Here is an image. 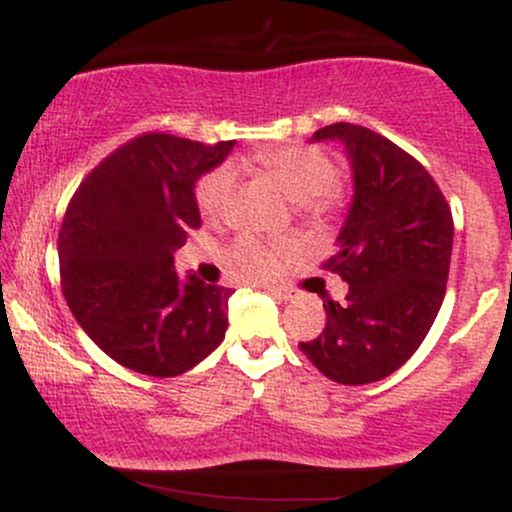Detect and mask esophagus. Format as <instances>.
<instances>
[{
	"label": "esophagus",
	"instance_id": "34e87169",
	"mask_svg": "<svg viewBox=\"0 0 512 512\" xmlns=\"http://www.w3.org/2000/svg\"><path fill=\"white\" fill-rule=\"evenodd\" d=\"M262 289H267V291L272 293V296H276V298H284V301H289V298H293V296H291V291H289V289H281V286H269V284H262Z\"/></svg>",
	"mask_w": 512,
	"mask_h": 512
}]
</instances>
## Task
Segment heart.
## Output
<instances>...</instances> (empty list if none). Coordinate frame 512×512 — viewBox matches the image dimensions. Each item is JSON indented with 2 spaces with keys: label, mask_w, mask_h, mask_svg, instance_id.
Here are the masks:
<instances>
[{
  "label": "heart",
  "mask_w": 512,
  "mask_h": 512,
  "mask_svg": "<svg viewBox=\"0 0 512 512\" xmlns=\"http://www.w3.org/2000/svg\"><path fill=\"white\" fill-rule=\"evenodd\" d=\"M245 166L257 168L267 175L269 180L284 190V195L296 202V211L301 216L327 214L334 204V185L339 180V168L325 151L315 149L308 144L281 146L274 151H262V154L245 158ZM238 187V170L233 163H221L211 168L197 182V204L204 216L209 219H221L231 207L233 195ZM274 248L260 243L255 238H240L233 248V262L245 274H262L272 264Z\"/></svg>",
  "instance_id": "obj_1"
}]
</instances>
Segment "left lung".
Returning a JSON list of instances; mask_svg holds the SVG:
<instances>
[{"label": "left lung", "instance_id": "left-lung-1", "mask_svg": "<svg viewBox=\"0 0 512 512\" xmlns=\"http://www.w3.org/2000/svg\"><path fill=\"white\" fill-rule=\"evenodd\" d=\"M344 144L354 197L334 255L322 264L349 284L327 301L325 330L301 351L342 385L383 380L409 361L445 298L452 214L428 170L383 134L349 122L317 129L310 142Z\"/></svg>", "mask_w": 512, "mask_h": 512}]
</instances>
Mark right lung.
<instances>
[{
    "label": "right lung",
    "instance_id": "obj_1",
    "mask_svg": "<svg viewBox=\"0 0 512 512\" xmlns=\"http://www.w3.org/2000/svg\"><path fill=\"white\" fill-rule=\"evenodd\" d=\"M233 144L142 134L74 192L57 240L62 293L81 330L120 366L173 378L226 337L233 289L180 279L173 252L202 226L197 180Z\"/></svg>",
    "mask_w": 512,
    "mask_h": 512
}]
</instances>
